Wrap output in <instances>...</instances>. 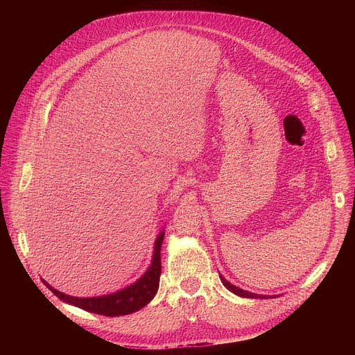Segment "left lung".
Returning <instances> with one entry per match:
<instances>
[{"label":"left lung","mask_w":355,"mask_h":355,"mask_svg":"<svg viewBox=\"0 0 355 355\" xmlns=\"http://www.w3.org/2000/svg\"><path fill=\"white\" fill-rule=\"evenodd\" d=\"M220 281L223 282V285L229 289V291H232L233 293H236V295H239V296H243V297H266L264 295H257V293H251V292H248V291H244V289H240L239 286H236V285H233V284H230L229 281H226L222 275H220Z\"/></svg>","instance_id":"left-lung-1"}]
</instances>
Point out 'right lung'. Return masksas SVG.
Instances as JSON below:
<instances>
[{
  "instance_id": "add662e5",
  "label": "right lung",
  "mask_w": 355,
  "mask_h": 355,
  "mask_svg": "<svg viewBox=\"0 0 355 355\" xmlns=\"http://www.w3.org/2000/svg\"><path fill=\"white\" fill-rule=\"evenodd\" d=\"M164 239V232H162L155 243V254H153V261H151V266L146 271V274L133 285L115 292L112 295L107 296H96V297H74L70 295H64L59 292L58 289L50 286L46 281L43 284L52 291L58 297L62 300L70 303V305H74L77 308H81L84 311H88L91 313L96 315H104V316H123L133 313L143 306H146L147 303L155 297L157 289H159V282H160V274H162V257H160V251H162V244Z\"/></svg>"
}]
</instances>
